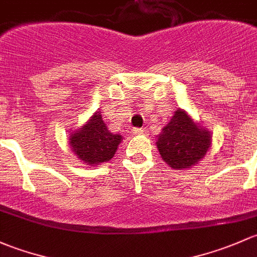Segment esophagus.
I'll return each instance as SVG.
<instances>
[{
	"instance_id": "1",
	"label": "esophagus",
	"mask_w": 257,
	"mask_h": 257,
	"mask_svg": "<svg viewBox=\"0 0 257 257\" xmlns=\"http://www.w3.org/2000/svg\"><path fill=\"white\" fill-rule=\"evenodd\" d=\"M145 132H146V130L141 128V127H136V128L132 130V134H135V135H144Z\"/></svg>"
}]
</instances>
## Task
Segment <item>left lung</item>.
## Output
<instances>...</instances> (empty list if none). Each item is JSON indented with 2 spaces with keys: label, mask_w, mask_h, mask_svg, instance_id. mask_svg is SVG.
<instances>
[{
  "label": "left lung",
  "mask_w": 257,
  "mask_h": 257,
  "mask_svg": "<svg viewBox=\"0 0 257 257\" xmlns=\"http://www.w3.org/2000/svg\"><path fill=\"white\" fill-rule=\"evenodd\" d=\"M210 134L202 130L183 110L174 116L157 137L162 160L174 169L189 168L205 156L210 146Z\"/></svg>",
  "instance_id": "1"
}]
</instances>
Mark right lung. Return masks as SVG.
<instances>
[{"label": "right lung", "instance_id": "1", "mask_svg": "<svg viewBox=\"0 0 257 257\" xmlns=\"http://www.w3.org/2000/svg\"><path fill=\"white\" fill-rule=\"evenodd\" d=\"M121 139V135L109 131L101 115L96 112L85 126L71 135L69 144L79 160L94 166L110 161Z\"/></svg>", "mask_w": 257, "mask_h": 257}]
</instances>
